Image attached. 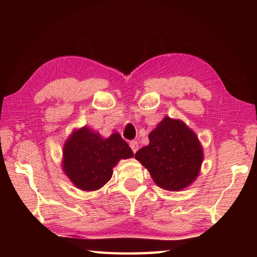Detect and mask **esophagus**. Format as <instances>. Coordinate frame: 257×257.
Segmentation results:
<instances>
[{"label": "esophagus", "mask_w": 257, "mask_h": 257, "mask_svg": "<svg viewBox=\"0 0 257 257\" xmlns=\"http://www.w3.org/2000/svg\"><path fill=\"white\" fill-rule=\"evenodd\" d=\"M129 146H130V149H132L134 153H136L137 150H138V143L136 141H132L129 143Z\"/></svg>", "instance_id": "1"}]
</instances>
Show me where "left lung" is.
I'll list each match as a JSON object with an SVG mask.
<instances>
[{"label": "left lung", "instance_id": "obj_1", "mask_svg": "<svg viewBox=\"0 0 257 257\" xmlns=\"http://www.w3.org/2000/svg\"><path fill=\"white\" fill-rule=\"evenodd\" d=\"M150 144L135 154L154 182L167 190H180L198 176L203 150L196 135L180 120L168 116L149 136Z\"/></svg>", "mask_w": 257, "mask_h": 257}]
</instances>
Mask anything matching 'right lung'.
I'll return each instance as SVG.
<instances>
[{"label":"right lung","instance_id":"add662e5","mask_svg":"<svg viewBox=\"0 0 257 257\" xmlns=\"http://www.w3.org/2000/svg\"><path fill=\"white\" fill-rule=\"evenodd\" d=\"M134 155L119 134L104 139L87 127L71 135L63 149V169L78 188L96 190L111 179L112 169L121 159Z\"/></svg>","mask_w":257,"mask_h":257}]
</instances>
